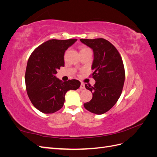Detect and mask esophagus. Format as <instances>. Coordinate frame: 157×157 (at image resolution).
Returning <instances> with one entry per match:
<instances>
[{
    "label": "esophagus",
    "mask_w": 157,
    "mask_h": 157,
    "mask_svg": "<svg viewBox=\"0 0 157 157\" xmlns=\"http://www.w3.org/2000/svg\"><path fill=\"white\" fill-rule=\"evenodd\" d=\"M80 89H84V88H85V86H84V83H81V84H80Z\"/></svg>",
    "instance_id": "esophagus-1"
}]
</instances>
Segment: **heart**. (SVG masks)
Masks as SVG:
<instances>
[{
  "mask_svg": "<svg viewBox=\"0 0 157 157\" xmlns=\"http://www.w3.org/2000/svg\"><path fill=\"white\" fill-rule=\"evenodd\" d=\"M86 48H83V49H86ZM83 49H82V50H83Z\"/></svg>",
  "mask_w": 157,
  "mask_h": 157,
  "instance_id": "b5f03b06",
  "label": "heart"
}]
</instances>
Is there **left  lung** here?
I'll return each instance as SVG.
<instances>
[{
    "label": "left lung",
    "mask_w": 157,
    "mask_h": 157,
    "mask_svg": "<svg viewBox=\"0 0 157 157\" xmlns=\"http://www.w3.org/2000/svg\"><path fill=\"white\" fill-rule=\"evenodd\" d=\"M94 52L92 69L96 80L94 86L85 84L93 97L84 103L88 111L101 115L111 109L119 99L125 79V71L121 56L110 42L104 39H80Z\"/></svg>",
    "instance_id": "obj_1"
}]
</instances>
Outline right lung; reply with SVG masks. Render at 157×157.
I'll return each mask as SVG.
<instances>
[{
  "mask_svg": "<svg viewBox=\"0 0 157 157\" xmlns=\"http://www.w3.org/2000/svg\"><path fill=\"white\" fill-rule=\"evenodd\" d=\"M77 40H49L38 46L28 59L25 76L27 95L33 105L42 113L59 110L67 92L80 86L78 80L63 82L56 77L57 70L64 66L65 50Z\"/></svg>",
  "mask_w": 157,
  "mask_h": 157,
  "instance_id": "1",
  "label": "right lung"
}]
</instances>
